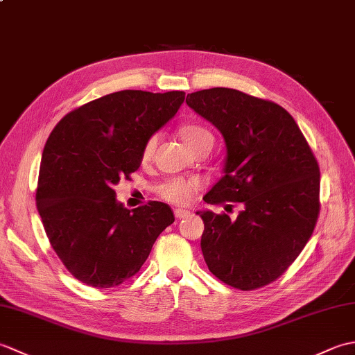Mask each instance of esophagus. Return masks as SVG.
Instances as JSON below:
<instances>
[{"label": "esophagus", "instance_id": "esophagus-1", "mask_svg": "<svg viewBox=\"0 0 355 355\" xmlns=\"http://www.w3.org/2000/svg\"><path fill=\"white\" fill-rule=\"evenodd\" d=\"M173 214H175L177 220H183V218L191 215L189 210H184V209H175V210H173Z\"/></svg>", "mask_w": 355, "mask_h": 355}]
</instances>
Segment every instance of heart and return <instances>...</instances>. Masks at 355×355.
<instances>
[{
  "instance_id": "heart-1",
  "label": "heart",
  "mask_w": 355,
  "mask_h": 355,
  "mask_svg": "<svg viewBox=\"0 0 355 355\" xmlns=\"http://www.w3.org/2000/svg\"><path fill=\"white\" fill-rule=\"evenodd\" d=\"M182 135L186 145L189 149L197 148L202 143H214V135L207 131L206 128L200 125H186L182 128ZM158 143V135L154 134L145 141L141 149V160L149 162L154 155V150ZM200 187L198 180H186V178H171L168 182L162 183L157 187V193L166 201L173 202V205H186L193 197V192Z\"/></svg>"
}]
</instances>
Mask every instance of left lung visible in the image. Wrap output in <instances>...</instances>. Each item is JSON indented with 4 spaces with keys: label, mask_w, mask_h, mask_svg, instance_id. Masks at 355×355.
<instances>
[{
    "label": "left lung",
    "mask_w": 355,
    "mask_h": 355,
    "mask_svg": "<svg viewBox=\"0 0 355 355\" xmlns=\"http://www.w3.org/2000/svg\"><path fill=\"white\" fill-rule=\"evenodd\" d=\"M186 103L225 141L224 175L205 201L244 206L236 220L197 212L205 223L202 256L224 284L261 288L285 273L313 235L320 212L318 160L290 112L275 102L209 88L187 94Z\"/></svg>",
    "instance_id": "8db88e82"
}]
</instances>
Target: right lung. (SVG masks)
<instances>
[{
  "mask_svg": "<svg viewBox=\"0 0 355 355\" xmlns=\"http://www.w3.org/2000/svg\"><path fill=\"white\" fill-rule=\"evenodd\" d=\"M184 96L123 89L73 110L51 131L36 206L53 250L82 284L111 288L132 277L175 221L160 201L123 207L114 186L140 168L145 141L177 114Z\"/></svg>",
  "mask_w": 355,
  "mask_h": 355,
  "instance_id": "1",
  "label": "right lung"
}]
</instances>
